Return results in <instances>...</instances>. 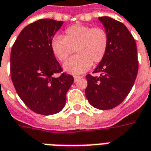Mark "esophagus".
Listing matches in <instances>:
<instances>
[{
    "instance_id": "1",
    "label": "esophagus",
    "mask_w": 151,
    "mask_h": 151,
    "mask_svg": "<svg viewBox=\"0 0 151 151\" xmlns=\"http://www.w3.org/2000/svg\"><path fill=\"white\" fill-rule=\"evenodd\" d=\"M73 78H74V82H77L78 79H80L82 77L81 76H74Z\"/></svg>"
}]
</instances>
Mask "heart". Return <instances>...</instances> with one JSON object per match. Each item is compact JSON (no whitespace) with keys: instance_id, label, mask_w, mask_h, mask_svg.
<instances>
[{"instance_id":"1","label":"heart","mask_w":151,"mask_h":151,"mask_svg":"<svg viewBox=\"0 0 151 151\" xmlns=\"http://www.w3.org/2000/svg\"><path fill=\"white\" fill-rule=\"evenodd\" d=\"M109 37L107 31L100 27L74 24L67 27L64 37H55L51 42L52 53L60 62H64V69L70 73L78 74L92 65L99 64L104 58L109 48Z\"/></svg>"}]
</instances>
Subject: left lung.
<instances>
[{"mask_svg": "<svg viewBox=\"0 0 151 151\" xmlns=\"http://www.w3.org/2000/svg\"><path fill=\"white\" fill-rule=\"evenodd\" d=\"M99 20L109 34V48L104 58L86 76L85 94L89 104L99 109H110L120 104L130 92L139 69L134 38L120 22L109 17Z\"/></svg>", "mask_w": 151, "mask_h": 151, "instance_id": "1", "label": "left lung"}]
</instances>
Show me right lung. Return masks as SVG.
I'll return each instance as SVG.
<instances>
[{
    "instance_id": "obj_1",
    "label": "right lung",
    "mask_w": 151,
    "mask_h": 151,
    "mask_svg": "<svg viewBox=\"0 0 151 151\" xmlns=\"http://www.w3.org/2000/svg\"><path fill=\"white\" fill-rule=\"evenodd\" d=\"M63 22L40 19L20 32L11 51V78L21 99L31 110L54 114L65 105L73 77L62 73L51 42ZM61 73L59 77L53 76Z\"/></svg>"
}]
</instances>
